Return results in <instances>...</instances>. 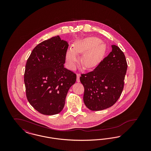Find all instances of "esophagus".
<instances>
[{
    "label": "esophagus",
    "instance_id": "1",
    "mask_svg": "<svg viewBox=\"0 0 151 151\" xmlns=\"http://www.w3.org/2000/svg\"><path fill=\"white\" fill-rule=\"evenodd\" d=\"M80 73H77V79H76V81L78 82H80Z\"/></svg>",
    "mask_w": 151,
    "mask_h": 151
}]
</instances>
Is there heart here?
<instances>
[{
  "label": "heart",
  "mask_w": 151,
  "mask_h": 151,
  "mask_svg": "<svg viewBox=\"0 0 151 151\" xmlns=\"http://www.w3.org/2000/svg\"><path fill=\"white\" fill-rule=\"evenodd\" d=\"M106 51V45L97 37H89L75 43L73 48L66 52L65 58L67 65L71 69L76 67L79 62L78 54H83L82 62L85 67L89 68L98 63L104 56Z\"/></svg>",
  "instance_id": "b5f03b06"
}]
</instances>
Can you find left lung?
I'll return each instance as SVG.
<instances>
[{
	"label": "left lung",
	"instance_id": "1",
	"mask_svg": "<svg viewBox=\"0 0 151 151\" xmlns=\"http://www.w3.org/2000/svg\"><path fill=\"white\" fill-rule=\"evenodd\" d=\"M112 51L93 70L81 74L84 88L83 100L89 109L102 110L111 107L120 97L127 69L125 55L120 48L111 45Z\"/></svg>",
	"mask_w": 151,
	"mask_h": 151
}]
</instances>
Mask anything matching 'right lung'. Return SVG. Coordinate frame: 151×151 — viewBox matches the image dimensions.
<instances>
[{"label":"right lung","mask_w":151,"mask_h":151,"mask_svg":"<svg viewBox=\"0 0 151 151\" xmlns=\"http://www.w3.org/2000/svg\"><path fill=\"white\" fill-rule=\"evenodd\" d=\"M68 43L59 36L37 45L28 58L24 72L30 104L44 115L59 113L76 75L64 67Z\"/></svg>","instance_id":"obj_1"}]
</instances>
